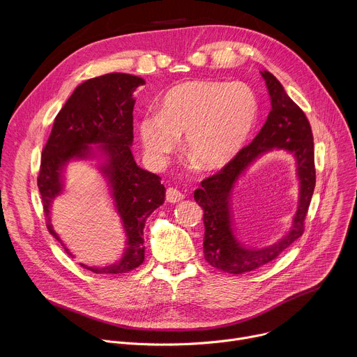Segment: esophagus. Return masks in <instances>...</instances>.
Returning a JSON list of instances; mask_svg holds the SVG:
<instances>
[{
    "instance_id": "34e87169",
    "label": "esophagus",
    "mask_w": 357,
    "mask_h": 357,
    "mask_svg": "<svg viewBox=\"0 0 357 357\" xmlns=\"http://www.w3.org/2000/svg\"><path fill=\"white\" fill-rule=\"evenodd\" d=\"M183 193L181 190H178L176 188H168L167 189V202L169 203H176L179 200L183 199Z\"/></svg>"
}]
</instances>
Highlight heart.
I'll list each match as a JSON object with an SVG mask.
<instances>
[{
	"instance_id": "1",
	"label": "heart",
	"mask_w": 357,
	"mask_h": 357,
	"mask_svg": "<svg viewBox=\"0 0 357 357\" xmlns=\"http://www.w3.org/2000/svg\"><path fill=\"white\" fill-rule=\"evenodd\" d=\"M260 113L256 91L243 82L193 80L172 87L158 113L145 114L139 135L148 158L165 164L185 137L189 160L200 169L226 167L244 146Z\"/></svg>"
}]
</instances>
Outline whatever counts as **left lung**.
I'll return each instance as SVG.
<instances>
[{
	"label": "left lung",
	"instance_id": "left-lung-1",
	"mask_svg": "<svg viewBox=\"0 0 357 357\" xmlns=\"http://www.w3.org/2000/svg\"><path fill=\"white\" fill-rule=\"evenodd\" d=\"M261 75L271 98V112L266 124L233 161L218 174L203 179L202 186L195 190V200L203 209L205 260L212 267L229 274H243L266 266L302 236L317 182L314 135L307 116L289 98L273 73L264 70ZM273 147L289 150L297 160L300 205L293 227L282 241L266 249L251 250L243 248L234 237L229 195L234 183L249 164Z\"/></svg>",
	"mask_w": 357,
	"mask_h": 357
}]
</instances>
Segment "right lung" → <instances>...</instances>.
Here are the masks:
<instances>
[{
	"label": "right lung",
	"mask_w": 357,
	"mask_h": 357,
	"mask_svg": "<svg viewBox=\"0 0 357 357\" xmlns=\"http://www.w3.org/2000/svg\"><path fill=\"white\" fill-rule=\"evenodd\" d=\"M144 83V79L127 73H109L86 80L76 87L58 113L42 151L38 188L46 227L58 241L61 238L50 223V206L62 193L65 165L70 160L93 158L94 149L106 158L101 171L109 181L117 213L126 230L127 250L119 263L109 267L80 264L96 274H124L144 263L145 222L165 200V186L161 178L139 168L130 146L134 138L135 100L132 93ZM90 143L100 145L91 147ZM65 251L72 256L66 247Z\"/></svg>",
	"instance_id": "1"
}]
</instances>
